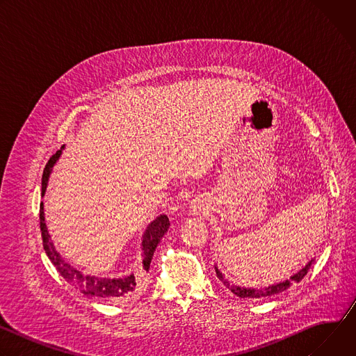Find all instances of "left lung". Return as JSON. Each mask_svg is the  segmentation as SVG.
I'll return each mask as SVG.
<instances>
[{
    "label": "left lung",
    "mask_w": 356,
    "mask_h": 356,
    "mask_svg": "<svg viewBox=\"0 0 356 356\" xmlns=\"http://www.w3.org/2000/svg\"><path fill=\"white\" fill-rule=\"evenodd\" d=\"M313 262H314V258L312 261H309L306 266H302L298 272H296L293 276H290V279L279 282L276 284H270V286L264 287V289H250V287H241V286L232 284L225 279V276L220 272V269L217 266H216V273H217V277L225 284V287H228L235 296H238L241 298H265V297L275 296V294H279V293L287 290L293 283H298L304 276L307 275Z\"/></svg>",
    "instance_id": "8db88e82"
}]
</instances>
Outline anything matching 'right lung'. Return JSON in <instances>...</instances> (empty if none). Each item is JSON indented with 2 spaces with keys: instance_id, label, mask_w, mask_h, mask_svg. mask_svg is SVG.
I'll return each instance as SVG.
<instances>
[{
  "instance_id": "add662e5",
  "label": "right lung",
  "mask_w": 356,
  "mask_h": 356,
  "mask_svg": "<svg viewBox=\"0 0 356 356\" xmlns=\"http://www.w3.org/2000/svg\"><path fill=\"white\" fill-rule=\"evenodd\" d=\"M65 146H62L63 149ZM62 149L58 150L56 154L49 159L44 170H43V176H42V195H44L46 193V187H47V181L50 177V173H52L54 166L56 165V162L59 161L60 155H62ZM40 231H42V239H43V249L46 252L47 258L50 259L55 265V268L58 269V272L63 276V279L70 283L73 287H76L77 290H80L84 296L88 297H101V298H122L127 296H131L135 289H136V277L134 273L122 276V277H97V276H91V275H84L83 272H80L79 269L73 268L70 264H67L60 253L56 250L52 239H50L46 222H44V211H43V202H40ZM170 225V221L168 218V216L161 214L159 217H156L154 221H152L143 235H142V243H140V249H142V268L145 272L149 270L150 262H152V257H154V252L158 246V243L161 242L162 236L168 232Z\"/></svg>"
}]
</instances>
